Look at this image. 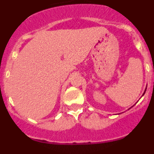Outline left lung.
Here are the masks:
<instances>
[{"label":"left lung","instance_id":"8db88e82","mask_svg":"<svg viewBox=\"0 0 154 154\" xmlns=\"http://www.w3.org/2000/svg\"><path fill=\"white\" fill-rule=\"evenodd\" d=\"M145 91H146V90H145ZM144 93H145V92H144ZM144 93H143V95H144Z\"/></svg>","mask_w":154,"mask_h":154}]
</instances>
